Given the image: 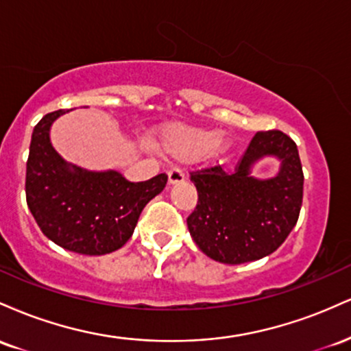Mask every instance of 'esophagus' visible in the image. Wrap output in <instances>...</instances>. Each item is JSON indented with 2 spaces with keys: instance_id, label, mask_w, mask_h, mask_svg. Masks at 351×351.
<instances>
[{
  "instance_id": "obj_1",
  "label": "esophagus",
  "mask_w": 351,
  "mask_h": 351,
  "mask_svg": "<svg viewBox=\"0 0 351 351\" xmlns=\"http://www.w3.org/2000/svg\"><path fill=\"white\" fill-rule=\"evenodd\" d=\"M183 181H184V173L178 170V168H175V170L168 173V183L170 184H178V183H183Z\"/></svg>"
}]
</instances>
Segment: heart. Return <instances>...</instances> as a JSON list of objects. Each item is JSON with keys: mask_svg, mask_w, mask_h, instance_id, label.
<instances>
[{"mask_svg": "<svg viewBox=\"0 0 351 351\" xmlns=\"http://www.w3.org/2000/svg\"><path fill=\"white\" fill-rule=\"evenodd\" d=\"M158 153L178 162L195 160L203 163H219L231 150L232 142L221 130H208L191 125H167L153 138Z\"/></svg>", "mask_w": 351, "mask_h": 351, "instance_id": "1", "label": "heart"}]
</instances>
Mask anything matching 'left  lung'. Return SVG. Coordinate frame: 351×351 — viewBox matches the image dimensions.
<instances>
[{
	"label": "left lung",
	"instance_id": "8db88e82",
	"mask_svg": "<svg viewBox=\"0 0 351 351\" xmlns=\"http://www.w3.org/2000/svg\"><path fill=\"white\" fill-rule=\"evenodd\" d=\"M274 158L280 170L269 179L253 167ZM198 206L186 219L189 234L208 257L223 264L263 259L287 239L299 219L304 173L299 150L279 130L257 132L232 171L223 167L191 173Z\"/></svg>",
	"mask_w": 351,
	"mask_h": 351
}]
</instances>
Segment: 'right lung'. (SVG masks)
<instances>
[{"mask_svg":"<svg viewBox=\"0 0 351 351\" xmlns=\"http://www.w3.org/2000/svg\"><path fill=\"white\" fill-rule=\"evenodd\" d=\"M58 110L43 117L31 136L26 163V201L43 234L67 251L104 256L134 234L148 201L163 191L168 176L130 183L117 170L92 171L66 162L51 142Z\"/></svg>","mask_w":351,"mask_h":351,"instance_id":"obj_1","label":"right lung"}]
</instances>
